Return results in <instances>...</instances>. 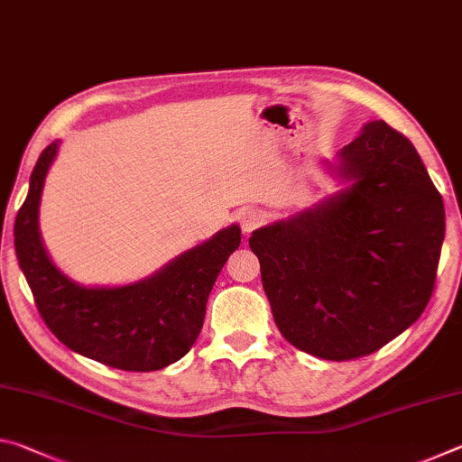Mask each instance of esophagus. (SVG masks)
Returning <instances> with one entry per match:
<instances>
[{
  "instance_id": "esophagus-1",
  "label": "esophagus",
  "mask_w": 462,
  "mask_h": 462,
  "mask_svg": "<svg viewBox=\"0 0 462 462\" xmlns=\"http://www.w3.org/2000/svg\"><path fill=\"white\" fill-rule=\"evenodd\" d=\"M263 224H264V212H263V209H259V208L242 209L240 226H242V230H245L246 234L254 232L256 228H261Z\"/></svg>"
}]
</instances>
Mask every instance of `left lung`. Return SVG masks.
Here are the masks:
<instances>
[{
	"label": "left lung",
	"mask_w": 462,
	"mask_h": 462,
	"mask_svg": "<svg viewBox=\"0 0 462 462\" xmlns=\"http://www.w3.org/2000/svg\"><path fill=\"white\" fill-rule=\"evenodd\" d=\"M340 175L350 189L248 240L281 334L326 361L377 353L416 322L444 240L442 195L389 124H365L340 151Z\"/></svg>",
	"instance_id": "left-lung-1"
}]
</instances>
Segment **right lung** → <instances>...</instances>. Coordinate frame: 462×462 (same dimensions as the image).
Instances as JSON below:
<instances>
[{"label":"right lung","instance_id":"obj_1","mask_svg":"<svg viewBox=\"0 0 462 462\" xmlns=\"http://www.w3.org/2000/svg\"><path fill=\"white\" fill-rule=\"evenodd\" d=\"M57 148L52 143L38 156L14 226L15 254L36 308L49 330L75 353L122 371L165 369L198 340L209 291L240 246V228L217 232L140 283L112 289L77 285L51 263L38 232L44 177Z\"/></svg>","mask_w":462,"mask_h":462}]
</instances>
